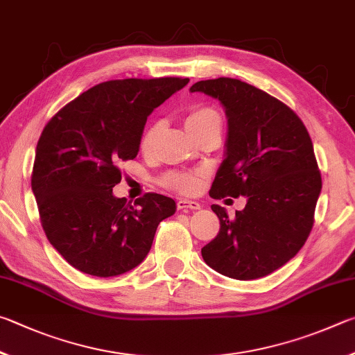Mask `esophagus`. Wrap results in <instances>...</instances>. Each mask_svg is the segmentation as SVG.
<instances>
[{"mask_svg":"<svg viewBox=\"0 0 355 355\" xmlns=\"http://www.w3.org/2000/svg\"><path fill=\"white\" fill-rule=\"evenodd\" d=\"M178 209L179 210H198L200 209V202L184 200V198H181V200L178 201Z\"/></svg>","mask_w":355,"mask_h":355,"instance_id":"1","label":"esophagus"}]
</instances>
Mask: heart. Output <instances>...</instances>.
<instances>
[{"label": "heart", "mask_w": 355, "mask_h": 355, "mask_svg": "<svg viewBox=\"0 0 355 355\" xmlns=\"http://www.w3.org/2000/svg\"><path fill=\"white\" fill-rule=\"evenodd\" d=\"M220 121V115L218 112L212 107H207V105H200V107H193L190 110V114L187 115V120H185V124H187V129L190 130H196L201 129L204 126H207L210 123H216ZM160 124L154 123L151 126H148L143 132L141 139H140V149L143 153L151 151V148L154 145L155 135L159 134ZM164 184L166 187L171 189H178V190H191L195 187L196 179L191 174H182V173H170L166 174L164 179Z\"/></svg>", "instance_id": "b5f03b06"}]
</instances>
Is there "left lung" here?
<instances>
[{"label":"left lung","mask_w":355,"mask_h":355,"mask_svg":"<svg viewBox=\"0 0 355 355\" xmlns=\"http://www.w3.org/2000/svg\"><path fill=\"white\" fill-rule=\"evenodd\" d=\"M202 92L223 104L227 116L225 160L210 196H245L231 220L212 204L220 232L201 250L220 275L251 281L281 268L306 243L321 193L312 139L287 104L240 79L200 80Z\"/></svg>","instance_id":"1"}]
</instances>
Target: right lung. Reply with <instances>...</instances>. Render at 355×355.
Instances as JSON below:
<instances>
[{"label":"right lung","mask_w":355,"mask_h":355,"mask_svg":"<svg viewBox=\"0 0 355 355\" xmlns=\"http://www.w3.org/2000/svg\"><path fill=\"white\" fill-rule=\"evenodd\" d=\"M189 78L115 79L64 105L37 143L31 187L42 227L58 252L90 276L123 275L143 262L176 202L146 193L128 206L112 189L135 159L149 114Z\"/></svg>","instance_id":"right-lung-1"}]
</instances>
